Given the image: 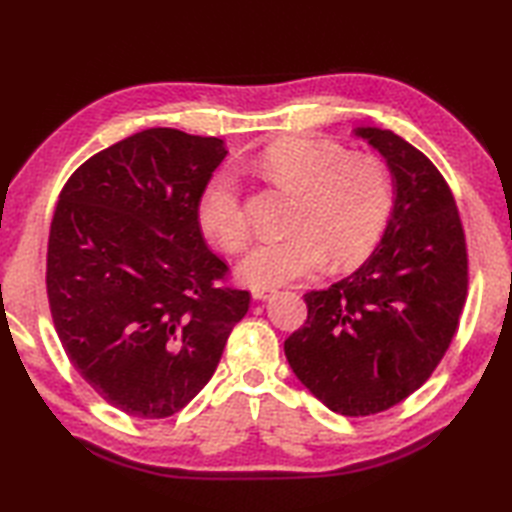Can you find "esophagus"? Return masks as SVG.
I'll use <instances>...</instances> for the list:
<instances>
[{
    "instance_id": "obj_1",
    "label": "esophagus",
    "mask_w": 512,
    "mask_h": 512,
    "mask_svg": "<svg viewBox=\"0 0 512 512\" xmlns=\"http://www.w3.org/2000/svg\"><path fill=\"white\" fill-rule=\"evenodd\" d=\"M250 292H253V299L264 301V299H268L270 295H273L275 288H270V286H255Z\"/></svg>"
}]
</instances>
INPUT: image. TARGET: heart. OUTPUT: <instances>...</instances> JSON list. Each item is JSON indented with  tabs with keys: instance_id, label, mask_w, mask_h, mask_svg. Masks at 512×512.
I'll use <instances>...</instances> for the list:
<instances>
[{
	"instance_id": "b5f03b06",
	"label": "heart",
	"mask_w": 512,
	"mask_h": 512,
	"mask_svg": "<svg viewBox=\"0 0 512 512\" xmlns=\"http://www.w3.org/2000/svg\"><path fill=\"white\" fill-rule=\"evenodd\" d=\"M266 176L299 193L292 231L262 239L239 262L237 273L250 286H277L306 277L330 255L350 266L369 255L383 235L394 182L374 154H347L332 140L286 138L262 154ZM202 233L224 250H239L248 239V220L231 171H217L198 200Z\"/></svg>"
}]
</instances>
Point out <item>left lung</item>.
I'll return each instance as SVG.
<instances>
[{"mask_svg":"<svg viewBox=\"0 0 512 512\" xmlns=\"http://www.w3.org/2000/svg\"><path fill=\"white\" fill-rule=\"evenodd\" d=\"M394 178V209L367 262L303 295L308 319L284 352L292 372L341 416L411 396L449 350L469 286L458 206L436 165L389 129L356 127Z\"/></svg>","mask_w":512,"mask_h":512,"instance_id":"obj_1","label":"left lung"}]
</instances>
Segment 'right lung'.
<instances>
[{
  "mask_svg": "<svg viewBox=\"0 0 512 512\" xmlns=\"http://www.w3.org/2000/svg\"><path fill=\"white\" fill-rule=\"evenodd\" d=\"M224 140L154 127L85 160L50 224L46 288L76 372L134 418H167L209 383L248 290L204 244L198 200Z\"/></svg>",
  "mask_w": 512,
  "mask_h": 512,
  "instance_id": "1",
  "label": "right lung"
}]
</instances>
